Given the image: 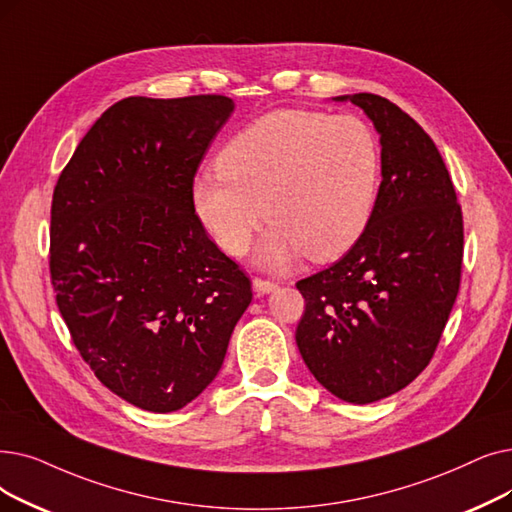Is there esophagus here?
Masks as SVG:
<instances>
[{"label":"esophagus","instance_id":"34e87169","mask_svg":"<svg viewBox=\"0 0 512 512\" xmlns=\"http://www.w3.org/2000/svg\"><path fill=\"white\" fill-rule=\"evenodd\" d=\"M278 284L274 280H263V278H253V291L257 295H268L272 291H276Z\"/></svg>","mask_w":512,"mask_h":512}]
</instances>
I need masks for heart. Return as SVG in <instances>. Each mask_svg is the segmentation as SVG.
Here are the masks:
<instances>
[{"label": "heart", "mask_w": 512, "mask_h": 512, "mask_svg": "<svg viewBox=\"0 0 512 512\" xmlns=\"http://www.w3.org/2000/svg\"><path fill=\"white\" fill-rule=\"evenodd\" d=\"M383 154L372 127L355 115L276 110L240 129L221 148L219 175L196 177V219L230 257L259 244L263 268L286 270L345 255L366 232L381 186Z\"/></svg>", "instance_id": "heart-1"}]
</instances>
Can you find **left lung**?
<instances>
[{
  "mask_svg": "<svg viewBox=\"0 0 512 512\" xmlns=\"http://www.w3.org/2000/svg\"><path fill=\"white\" fill-rule=\"evenodd\" d=\"M353 102L381 136L383 182L370 224L349 253L297 288L295 339L316 381L349 404H372L427 368L460 288L462 211L433 140L374 94Z\"/></svg>",
  "mask_w": 512,
  "mask_h": 512,
  "instance_id": "obj_1",
  "label": "left lung"
}]
</instances>
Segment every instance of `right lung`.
Here are the masks:
<instances>
[{
	"label": "right lung",
	"instance_id": "obj_1",
	"mask_svg": "<svg viewBox=\"0 0 512 512\" xmlns=\"http://www.w3.org/2000/svg\"><path fill=\"white\" fill-rule=\"evenodd\" d=\"M232 110L226 96L125 98L85 133L54 188L60 314L98 381L148 412L180 410L209 387L253 299L190 203Z\"/></svg>",
	"mask_w": 512,
	"mask_h": 512
}]
</instances>
